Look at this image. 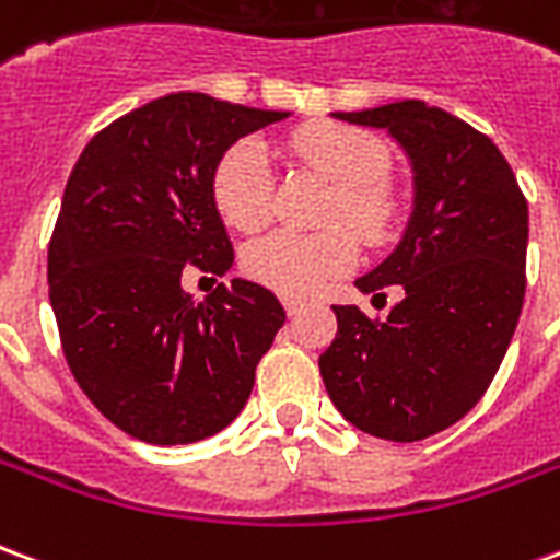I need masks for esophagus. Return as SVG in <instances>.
Segmentation results:
<instances>
[{"label": "esophagus", "mask_w": 560, "mask_h": 560, "mask_svg": "<svg viewBox=\"0 0 560 560\" xmlns=\"http://www.w3.org/2000/svg\"><path fill=\"white\" fill-rule=\"evenodd\" d=\"M284 312H288V317H296L303 312V303L300 300H284Z\"/></svg>", "instance_id": "34e87169"}]
</instances>
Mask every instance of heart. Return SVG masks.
<instances>
[{
	"mask_svg": "<svg viewBox=\"0 0 560 560\" xmlns=\"http://www.w3.org/2000/svg\"><path fill=\"white\" fill-rule=\"evenodd\" d=\"M293 152L336 183L329 221H345L365 243L387 240L396 228L399 203L384 183L389 149L372 131L353 126L300 128L291 140ZM212 203L221 221L233 231L252 233L272 215V167L267 147L257 138H243L221 152L212 171ZM357 264V240L345 228L324 233L276 231L245 248L243 269L269 291L284 296H312L329 279L345 276Z\"/></svg>",
	"mask_w": 560,
	"mask_h": 560,
	"instance_id": "heart-1",
	"label": "heart"
}]
</instances>
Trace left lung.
<instances>
[{"mask_svg": "<svg viewBox=\"0 0 560 560\" xmlns=\"http://www.w3.org/2000/svg\"><path fill=\"white\" fill-rule=\"evenodd\" d=\"M341 122L387 128L413 167V212L363 293L399 284L387 320L332 305L339 332L320 353L332 405L357 429L411 444L482 399L525 303L528 200L492 140L425 102H393Z\"/></svg>", "mask_w": 560, "mask_h": 560, "instance_id": "obj_1", "label": "left lung"}]
</instances>
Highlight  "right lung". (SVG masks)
<instances>
[{"mask_svg": "<svg viewBox=\"0 0 560 560\" xmlns=\"http://www.w3.org/2000/svg\"><path fill=\"white\" fill-rule=\"evenodd\" d=\"M284 116L173 92L102 128L68 176L47 252L56 327L80 389L138 441L195 444L231 425L284 324L255 281L219 284L203 303L183 291L188 269L233 264L215 161Z\"/></svg>", "mask_w": 560, "mask_h": 560, "instance_id": "add662e5", "label": "right lung"}]
</instances>
